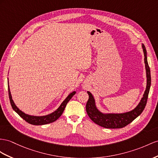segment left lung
<instances>
[{
    "instance_id": "left-lung-1",
    "label": "left lung",
    "mask_w": 158,
    "mask_h": 158,
    "mask_svg": "<svg viewBox=\"0 0 158 158\" xmlns=\"http://www.w3.org/2000/svg\"><path fill=\"white\" fill-rule=\"evenodd\" d=\"M142 47L144 53L145 69H146L147 86L143 98L140 101L138 106L133 110L129 112L124 113V114H104L97 109L94 97H93L90 92L87 91V94L89 95V99L86 104V111L90 119L96 124L105 128H122L132 122L143 111L145 106H146L149 89H150L151 86V74L150 69H149L147 59V51L146 49H145L144 44H142Z\"/></svg>"
}]
</instances>
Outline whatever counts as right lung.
I'll list each match as a JSON object with an SVG mask.
<instances>
[{
	"label": "right lung",
	"mask_w": 158,
	"mask_h": 158,
	"mask_svg": "<svg viewBox=\"0 0 158 158\" xmlns=\"http://www.w3.org/2000/svg\"><path fill=\"white\" fill-rule=\"evenodd\" d=\"M9 82V81H8ZM8 90H9V99H10V102L12 107H13V110L17 112V114L20 115V117L26 121L27 123H29L32 125H45L48 123H51L54 122L56 119H59V117L62 115L63 111L64 110V108H65L67 103L69 102L72 97L75 94V91H73L71 93V94L67 96V98L64 99L61 105L59 106V107L52 114L47 115H44V116H32L25 114V113H23L22 111H21L19 109L15 106V104L13 102V100L12 99V96L10 94V89H9V83H8Z\"/></svg>",
	"instance_id": "right-lung-1"
}]
</instances>
